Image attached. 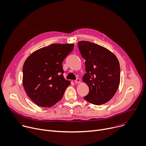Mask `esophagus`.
I'll use <instances>...</instances> for the list:
<instances>
[{
	"label": "esophagus",
	"mask_w": 146,
	"mask_h": 146,
	"mask_svg": "<svg viewBox=\"0 0 146 146\" xmlns=\"http://www.w3.org/2000/svg\"><path fill=\"white\" fill-rule=\"evenodd\" d=\"M75 83H76V84H78V83H80L81 82V79L80 78H77L75 81H74Z\"/></svg>",
	"instance_id": "esophagus-1"
}]
</instances>
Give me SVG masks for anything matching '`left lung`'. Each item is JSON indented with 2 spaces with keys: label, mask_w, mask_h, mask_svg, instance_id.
Returning <instances> with one entry per match:
<instances>
[{
  "label": "left lung",
  "mask_w": 146,
  "mask_h": 146,
  "mask_svg": "<svg viewBox=\"0 0 146 146\" xmlns=\"http://www.w3.org/2000/svg\"><path fill=\"white\" fill-rule=\"evenodd\" d=\"M81 55L86 60L82 81L90 91L84 98L95 105L109 102L115 94L120 82V66L117 56L110 50L88 41L78 42Z\"/></svg>",
  "instance_id": "obj_1"
}]
</instances>
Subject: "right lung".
<instances>
[{
    "label": "right lung",
    "mask_w": 146,
    "mask_h": 146,
    "mask_svg": "<svg viewBox=\"0 0 146 146\" xmlns=\"http://www.w3.org/2000/svg\"><path fill=\"white\" fill-rule=\"evenodd\" d=\"M74 44H52L32 53L23 66V84L29 98L43 108L54 106L70 82L64 77L62 62Z\"/></svg>",
    "instance_id": "add662e5"
}]
</instances>
